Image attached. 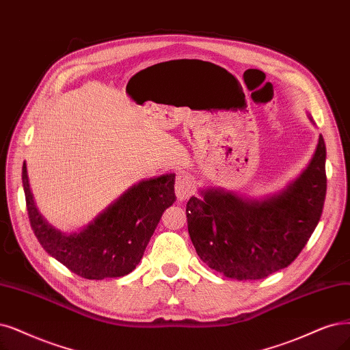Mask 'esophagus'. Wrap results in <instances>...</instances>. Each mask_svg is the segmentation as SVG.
Listing matches in <instances>:
<instances>
[{"instance_id":"esophagus-1","label":"esophagus","mask_w":350,"mask_h":350,"mask_svg":"<svg viewBox=\"0 0 350 350\" xmlns=\"http://www.w3.org/2000/svg\"><path fill=\"white\" fill-rule=\"evenodd\" d=\"M176 196L180 200L189 199L193 193H195V182H193V177L186 173H178L176 177Z\"/></svg>"}]
</instances>
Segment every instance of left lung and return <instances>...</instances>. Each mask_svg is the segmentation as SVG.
I'll use <instances>...</instances> for the list:
<instances>
[{"label": "left lung", "mask_w": 350, "mask_h": 350, "mask_svg": "<svg viewBox=\"0 0 350 350\" xmlns=\"http://www.w3.org/2000/svg\"><path fill=\"white\" fill-rule=\"evenodd\" d=\"M326 146L278 195L262 200L222 189L202 191L186 206L189 235L200 260L228 278L261 280L288 267L314 232L326 198Z\"/></svg>", "instance_id": "8db88e82"}]
</instances>
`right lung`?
I'll return each instance as SVG.
<instances>
[{
	"instance_id": "add662e5",
	"label": "right lung",
	"mask_w": 350,
	"mask_h": 350,
	"mask_svg": "<svg viewBox=\"0 0 350 350\" xmlns=\"http://www.w3.org/2000/svg\"><path fill=\"white\" fill-rule=\"evenodd\" d=\"M23 187L30 225L43 250L86 280L131 273L157 228L163 212L176 200L174 174L142 180L77 234H62L38 213L23 164Z\"/></svg>"
}]
</instances>
